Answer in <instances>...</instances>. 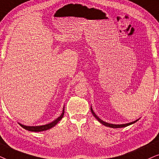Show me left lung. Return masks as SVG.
Masks as SVG:
<instances>
[{"mask_svg":"<svg viewBox=\"0 0 159 159\" xmlns=\"http://www.w3.org/2000/svg\"><path fill=\"white\" fill-rule=\"evenodd\" d=\"M91 111H92L93 116H94V117L96 118L101 123V124H102L103 125H105V126H108V127H111V128H122V127H125V126H127L129 125H131V124H134V123L137 122V120H134V121L129 123V124H118V125H117V124H108V123H106V122L103 121L102 120H101L100 118H99L98 116H97L96 114L94 113V111H93V110H92V107H91Z\"/></svg>","mask_w":159,"mask_h":159,"instance_id":"left-lung-1","label":"left lung"}]
</instances>
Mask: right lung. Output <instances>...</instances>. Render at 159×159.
<instances>
[{
	"label": "right lung",
	"instance_id": "1",
	"mask_svg": "<svg viewBox=\"0 0 159 159\" xmlns=\"http://www.w3.org/2000/svg\"><path fill=\"white\" fill-rule=\"evenodd\" d=\"M64 113H65V107L63 108V111H62V115H61L60 117L57 118L56 120H54V121L50 123V124H46V125H43V126H24L22 125V124H20V126H22V128H24L26 130H28V131H30V132H42V131H45V130H47V129H49L52 128L53 126H54L56 125L57 123L60 121V120L62 119L63 116H64Z\"/></svg>",
	"mask_w": 159,
	"mask_h": 159
}]
</instances>
